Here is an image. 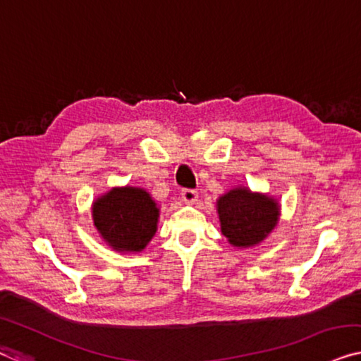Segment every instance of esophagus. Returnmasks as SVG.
Returning a JSON list of instances; mask_svg holds the SVG:
<instances>
[{"label":"esophagus","instance_id":"34e87169","mask_svg":"<svg viewBox=\"0 0 361 361\" xmlns=\"http://www.w3.org/2000/svg\"><path fill=\"white\" fill-rule=\"evenodd\" d=\"M181 199L185 202H188V204H192V202H196L197 201V191H195V190H183L181 191Z\"/></svg>","mask_w":361,"mask_h":361}]
</instances>
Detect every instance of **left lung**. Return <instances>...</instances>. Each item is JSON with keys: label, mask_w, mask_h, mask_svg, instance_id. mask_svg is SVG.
<instances>
[{"label": "left lung", "mask_w": 361, "mask_h": 361, "mask_svg": "<svg viewBox=\"0 0 361 361\" xmlns=\"http://www.w3.org/2000/svg\"><path fill=\"white\" fill-rule=\"evenodd\" d=\"M222 235L236 248L259 245L279 222L281 206L276 199L238 186L217 199Z\"/></svg>", "instance_id": "1"}]
</instances>
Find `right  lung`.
Listing matches in <instances>:
<instances>
[{
    "label": "right lung",
    "mask_w": 361,
    "mask_h": 361,
    "mask_svg": "<svg viewBox=\"0 0 361 361\" xmlns=\"http://www.w3.org/2000/svg\"><path fill=\"white\" fill-rule=\"evenodd\" d=\"M160 209L142 188H111L92 204L97 232L113 250L139 252L157 232Z\"/></svg>",
    "instance_id": "1"
}]
</instances>
